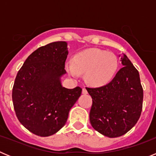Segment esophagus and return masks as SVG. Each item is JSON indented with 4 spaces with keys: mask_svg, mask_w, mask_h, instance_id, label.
I'll list each match as a JSON object with an SVG mask.
<instances>
[{
    "mask_svg": "<svg viewBox=\"0 0 156 156\" xmlns=\"http://www.w3.org/2000/svg\"><path fill=\"white\" fill-rule=\"evenodd\" d=\"M82 92H83V94H87V89L85 87L83 88Z\"/></svg>",
    "mask_w": 156,
    "mask_h": 156,
    "instance_id": "esophagus-1",
    "label": "esophagus"
}]
</instances>
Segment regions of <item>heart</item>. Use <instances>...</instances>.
<instances>
[{"label":"heart","mask_w":156,"mask_h":156,"mask_svg":"<svg viewBox=\"0 0 156 156\" xmlns=\"http://www.w3.org/2000/svg\"><path fill=\"white\" fill-rule=\"evenodd\" d=\"M119 66L116 55L112 52L99 49H87L75 55L66 69L72 76L85 73V80L93 86L108 83L115 76Z\"/></svg>","instance_id":"1"}]
</instances>
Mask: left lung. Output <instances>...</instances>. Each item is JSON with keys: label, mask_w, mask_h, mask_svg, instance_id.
<instances>
[{"label": "left lung", "mask_w": 156, "mask_h": 156, "mask_svg": "<svg viewBox=\"0 0 156 156\" xmlns=\"http://www.w3.org/2000/svg\"><path fill=\"white\" fill-rule=\"evenodd\" d=\"M120 57L123 66L111 82L100 87H87L92 98L90 124L108 137L127 133L142 111L143 88L138 71L125 54Z\"/></svg>", "instance_id": "obj_1"}]
</instances>
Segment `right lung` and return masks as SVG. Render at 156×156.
I'll list each match as a JSON object with an SVG mask.
<instances>
[{
  "instance_id": "obj_1",
  "label": "right lung",
  "mask_w": 156,
  "mask_h": 156,
  "mask_svg": "<svg viewBox=\"0 0 156 156\" xmlns=\"http://www.w3.org/2000/svg\"><path fill=\"white\" fill-rule=\"evenodd\" d=\"M67 43H50L34 51L18 72L12 88L14 109L19 122L41 137L55 133L82 92L80 87H63Z\"/></svg>"
}]
</instances>
